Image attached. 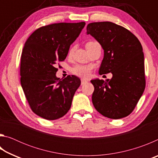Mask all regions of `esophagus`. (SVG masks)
Instances as JSON below:
<instances>
[{"label":"esophagus","instance_id":"obj_1","mask_svg":"<svg viewBox=\"0 0 158 158\" xmlns=\"http://www.w3.org/2000/svg\"><path fill=\"white\" fill-rule=\"evenodd\" d=\"M87 83V81L86 80H85V79H81V85H84V84H85Z\"/></svg>","mask_w":158,"mask_h":158}]
</instances>
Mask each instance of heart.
<instances>
[{
    "label": "heart",
    "mask_w": 158,
    "mask_h": 158,
    "mask_svg": "<svg viewBox=\"0 0 158 158\" xmlns=\"http://www.w3.org/2000/svg\"><path fill=\"white\" fill-rule=\"evenodd\" d=\"M91 42H88L86 45L91 43ZM86 45H85V46H86ZM70 52H72V50ZM91 69H92L91 66L84 65H77L73 67V68H72L71 71L72 73L77 76L83 77V78H87V77H89L90 76V73H91Z\"/></svg>",
    "instance_id": "1"
}]
</instances>
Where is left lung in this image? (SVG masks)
I'll use <instances>...</instances> for the list:
<instances>
[{
	"label": "left lung",
	"mask_w": 158,
	"mask_h": 158,
	"mask_svg": "<svg viewBox=\"0 0 158 158\" xmlns=\"http://www.w3.org/2000/svg\"><path fill=\"white\" fill-rule=\"evenodd\" d=\"M90 34L101 44L104 58L99 74L112 73V78L91 80L92 101L99 113L119 119L132 113L146 86L142 46L135 35L109 21L88 24Z\"/></svg>",
	"instance_id": "obj_1"
}]
</instances>
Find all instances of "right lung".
I'll return each mask as SVG.
<instances>
[{
	"instance_id": "1",
	"label": "right lung",
	"mask_w": 158,
	"mask_h": 158,
	"mask_svg": "<svg viewBox=\"0 0 158 158\" xmlns=\"http://www.w3.org/2000/svg\"><path fill=\"white\" fill-rule=\"evenodd\" d=\"M85 25L58 23L42 26L24 44L20 65L21 87L32 111L44 119L60 118L71 107L81 80L74 75L58 78L56 65L65 59Z\"/></svg>"
}]
</instances>
